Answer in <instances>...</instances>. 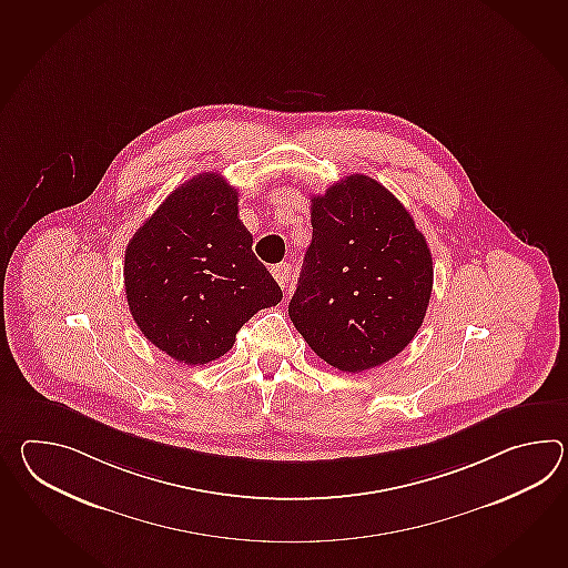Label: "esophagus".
<instances>
[{
	"label": "esophagus",
	"instance_id": "obj_1",
	"mask_svg": "<svg viewBox=\"0 0 568 568\" xmlns=\"http://www.w3.org/2000/svg\"><path fill=\"white\" fill-rule=\"evenodd\" d=\"M271 273H273V277H275V281H277L283 290L290 287L291 266L287 263H278V265L271 266Z\"/></svg>",
	"mask_w": 568,
	"mask_h": 568
}]
</instances>
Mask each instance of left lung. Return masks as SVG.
<instances>
[{
  "label": "left lung",
  "mask_w": 568,
  "mask_h": 568,
  "mask_svg": "<svg viewBox=\"0 0 568 568\" xmlns=\"http://www.w3.org/2000/svg\"><path fill=\"white\" fill-rule=\"evenodd\" d=\"M312 244L290 303L293 326L322 361L375 368L414 341L434 268L426 236L392 191L351 175L312 197Z\"/></svg>",
  "instance_id": "8db88e82"
}]
</instances>
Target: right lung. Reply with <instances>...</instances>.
I'll return each instance as SVG.
<instances>
[{
    "label": "right lung",
    "instance_id": "obj_1",
    "mask_svg": "<svg viewBox=\"0 0 568 568\" xmlns=\"http://www.w3.org/2000/svg\"><path fill=\"white\" fill-rule=\"evenodd\" d=\"M130 314L159 351L205 365L258 310L283 297L239 220V191L217 173L176 187L126 246Z\"/></svg>",
    "mask_w": 568,
    "mask_h": 568
}]
</instances>
